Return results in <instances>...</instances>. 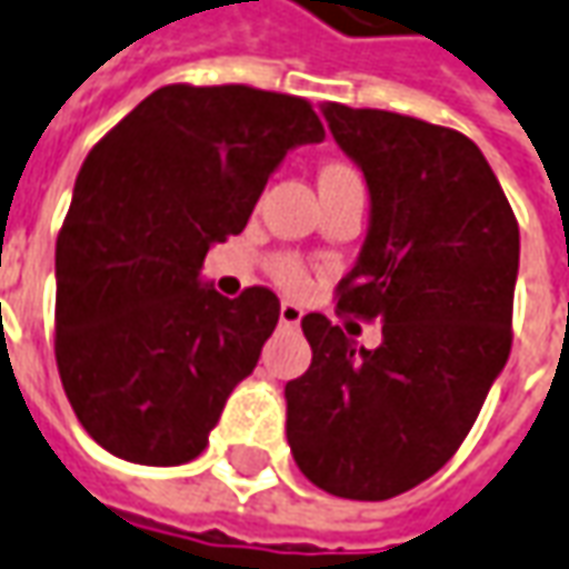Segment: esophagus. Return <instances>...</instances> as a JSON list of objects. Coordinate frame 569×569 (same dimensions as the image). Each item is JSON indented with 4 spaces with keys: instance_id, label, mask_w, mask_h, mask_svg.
Wrapping results in <instances>:
<instances>
[{
    "instance_id": "1",
    "label": "esophagus",
    "mask_w": 569,
    "mask_h": 569,
    "mask_svg": "<svg viewBox=\"0 0 569 569\" xmlns=\"http://www.w3.org/2000/svg\"><path fill=\"white\" fill-rule=\"evenodd\" d=\"M278 319H281V326H300V319H303V310H300L297 303H281V310H278Z\"/></svg>"
}]
</instances>
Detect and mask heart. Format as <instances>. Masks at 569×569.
<instances>
[{
  "instance_id": "b5f03b06",
  "label": "heart",
  "mask_w": 569,
  "mask_h": 569,
  "mask_svg": "<svg viewBox=\"0 0 569 569\" xmlns=\"http://www.w3.org/2000/svg\"><path fill=\"white\" fill-rule=\"evenodd\" d=\"M347 174H353L347 166H326V169H322V181H331V178H347ZM276 278H278V284H284L288 291H303V288H307V272H303V266H300L297 259H278Z\"/></svg>"
}]
</instances>
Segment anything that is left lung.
Wrapping results in <instances>:
<instances>
[{
  "mask_svg": "<svg viewBox=\"0 0 569 569\" xmlns=\"http://www.w3.org/2000/svg\"><path fill=\"white\" fill-rule=\"evenodd\" d=\"M322 116L369 187L338 310L379 319L382 345L303 316L312 363L284 385L288 445L312 486L385 501L451 460L505 369L520 228L470 137L341 102Z\"/></svg>",
  "mask_w": 569,
  "mask_h": 569,
  "instance_id": "8db88e82",
  "label": "left lung"
}]
</instances>
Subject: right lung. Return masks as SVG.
<instances>
[{
	"mask_svg": "<svg viewBox=\"0 0 569 569\" xmlns=\"http://www.w3.org/2000/svg\"><path fill=\"white\" fill-rule=\"evenodd\" d=\"M322 140L307 99L169 83L83 159L56 243V363L106 451L143 467L203 453L281 310L269 288L222 297L203 259L247 228L281 159Z\"/></svg>",
	"mask_w": 569,
	"mask_h": 569,
	"instance_id": "add662e5",
	"label": "right lung"
}]
</instances>
